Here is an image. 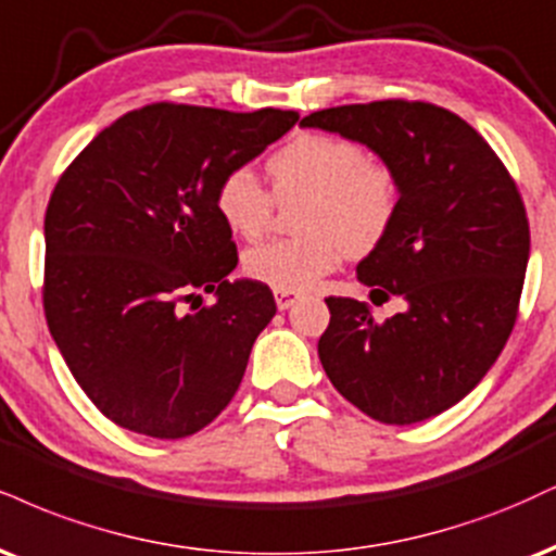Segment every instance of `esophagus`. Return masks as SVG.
Here are the masks:
<instances>
[{
    "label": "esophagus",
    "instance_id": "obj_1",
    "mask_svg": "<svg viewBox=\"0 0 556 556\" xmlns=\"http://www.w3.org/2000/svg\"><path fill=\"white\" fill-rule=\"evenodd\" d=\"M274 298H277V307L279 311H287L300 300L298 292H287V290H274Z\"/></svg>",
    "mask_w": 556,
    "mask_h": 556
}]
</instances>
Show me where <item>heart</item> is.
<instances>
[{"label":"heart","instance_id":"b5f03b06","mask_svg":"<svg viewBox=\"0 0 556 556\" xmlns=\"http://www.w3.org/2000/svg\"><path fill=\"white\" fill-rule=\"evenodd\" d=\"M266 170L277 202L305 197L295 219L300 236L266 240L243 256V271L271 290H311L344 253L376 249L396 219V170L367 157L350 137L298 134L274 152ZM274 197L251 168H232L219 178L214 206L236 236L256 238L271 223Z\"/></svg>","mask_w":556,"mask_h":556}]
</instances>
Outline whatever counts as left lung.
Instances as JSON below:
<instances>
[{"mask_svg":"<svg viewBox=\"0 0 556 556\" xmlns=\"http://www.w3.org/2000/svg\"><path fill=\"white\" fill-rule=\"evenodd\" d=\"M300 126L367 144L396 170L401 193L357 279L370 298H404L406 311L378 324L367 303L326 300V376L383 425L451 409L486 376L518 318L531 251L518 186L473 126L422 100L337 105Z\"/></svg>","mask_w":556,"mask_h":556,"instance_id":"8db88e82","label":"left lung"}]
</instances>
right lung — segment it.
<instances>
[{"label":"right lung","instance_id":"add662e5","mask_svg":"<svg viewBox=\"0 0 556 556\" xmlns=\"http://www.w3.org/2000/svg\"><path fill=\"white\" fill-rule=\"evenodd\" d=\"M298 118L152 103L62 173L43 223V311L66 367L111 422L189 438L236 396L277 303L266 285L227 279L238 249L214 191ZM199 291L218 300L184 314Z\"/></svg>","mask_w":556,"mask_h":556}]
</instances>
